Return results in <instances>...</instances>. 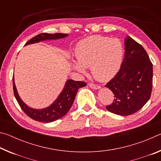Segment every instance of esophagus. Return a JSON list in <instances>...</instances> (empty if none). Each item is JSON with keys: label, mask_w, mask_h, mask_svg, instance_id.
Wrapping results in <instances>:
<instances>
[{"label": "esophagus", "mask_w": 161, "mask_h": 161, "mask_svg": "<svg viewBox=\"0 0 161 161\" xmlns=\"http://www.w3.org/2000/svg\"><path fill=\"white\" fill-rule=\"evenodd\" d=\"M89 86H90L91 88L94 89H98L100 88V86L97 85V84H94V83H89Z\"/></svg>", "instance_id": "34e87169"}]
</instances>
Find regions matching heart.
Returning a JSON list of instances; mask_svg holds the SVG:
<instances>
[{
  "instance_id": "1",
  "label": "heart",
  "mask_w": 161,
  "mask_h": 161,
  "mask_svg": "<svg viewBox=\"0 0 161 161\" xmlns=\"http://www.w3.org/2000/svg\"><path fill=\"white\" fill-rule=\"evenodd\" d=\"M124 49L119 39L94 35L78 43L75 48L77 62L72 66L81 73L84 67H91L92 75L99 81H107L112 78L121 67Z\"/></svg>"
}]
</instances>
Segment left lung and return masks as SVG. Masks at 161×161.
Here are the masks:
<instances>
[{"mask_svg":"<svg viewBox=\"0 0 161 161\" xmlns=\"http://www.w3.org/2000/svg\"><path fill=\"white\" fill-rule=\"evenodd\" d=\"M153 86V64L143 46L131 37L125 40V56L117 74L106 84L114 101L106 106L110 112L129 116L149 100Z\"/></svg>","mask_w":161,"mask_h":161,"instance_id":"1","label":"left lung"}]
</instances>
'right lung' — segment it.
I'll return each instance as SVG.
<instances>
[{
    "mask_svg": "<svg viewBox=\"0 0 161 161\" xmlns=\"http://www.w3.org/2000/svg\"><path fill=\"white\" fill-rule=\"evenodd\" d=\"M67 34L62 33H54V34H48L46 32L40 33L37 35L36 36L31 38V40L26 42L25 45L32 44V43L38 42L42 40H53V39H59V38H63L66 37ZM86 85V83L84 81H78L69 80L67 81L66 84L63 89V91L59 94L58 99L54 102L53 104L50 107L44 108V109H33L28 107L25 103H24L23 101L20 99V97L16 90L15 85L14 83V78L13 77V92L16 100L20 105L21 109L23 110L27 116L30 118L35 120V121L44 122V123H49L53 122L61 119L66 114L72 105L75 99L76 94L78 91L79 88L83 87Z\"/></svg>",
    "mask_w": 161,
    "mask_h": 161,
    "instance_id": "right-lung-1",
    "label": "right lung"
}]
</instances>
